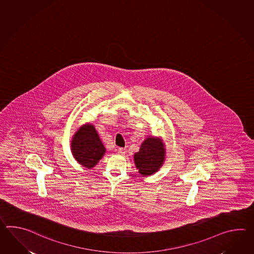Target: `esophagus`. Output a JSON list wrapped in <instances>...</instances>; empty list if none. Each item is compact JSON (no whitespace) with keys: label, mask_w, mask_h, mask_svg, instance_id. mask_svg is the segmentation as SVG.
Segmentation results:
<instances>
[{"label":"esophagus","mask_w":254,"mask_h":254,"mask_svg":"<svg viewBox=\"0 0 254 254\" xmlns=\"http://www.w3.org/2000/svg\"><path fill=\"white\" fill-rule=\"evenodd\" d=\"M118 152H119V155H124L127 152V149L125 147H119Z\"/></svg>","instance_id":"1"}]
</instances>
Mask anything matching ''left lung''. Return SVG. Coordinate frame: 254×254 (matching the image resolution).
<instances>
[{
  "mask_svg": "<svg viewBox=\"0 0 254 254\" xmlns=\"http://www.w3.org/2000/svg\"><path fill=\"white\" fill-rule=\"evenodd\" d=\"M166 159V148L161 137L147 135L142 142L139 151L134 154V162L138 173L142 176L153 175L163 166Z\"/></svg>",
  "mask_w": 254,
  "mask_h": 254,
  "instance_id": "left-lung-1",
  "label": "left lung"
}]
</instances>
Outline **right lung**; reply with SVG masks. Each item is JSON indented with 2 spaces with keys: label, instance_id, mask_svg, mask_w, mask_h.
Segmentation results:
<instances>
[{
  "label": "right lung",
  "instance_id": "1",
  "mask_svg": "<svg viewBox=\"0 0 254 254\" xmlns=\"http://www.w3.org/2000/svg\"><path fill=\"white\" fill-rule=\"evenodd\" d=\"M71 152L74 159L86 169H92L99 162L106 153V147L94 125L85 123L73 134Z\"/></svg>",
  "mask_w": 254,
  "mask_h": 254
}]
</instances>
